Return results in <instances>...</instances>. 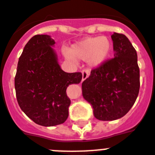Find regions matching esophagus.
<instances>
[{
    "instance_id": "obj_1",
    "label": "esophagus",
    "mask_w": 155,
    "mask_h": 155,
    "mask_svg": "<svg viewBox=\"0 0 155 155\" xmlns=\"http://www.w3.org/2000/svg\"><path fill=\"white\" fill-rule=\"evenodd\" d=\"M89 76V71L88 70H83L82 71V81H84L86 78H88Z\"/></svg>"
}]
</instances>
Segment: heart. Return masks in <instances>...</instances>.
Returning a JSON list of instances; mask_svg holds the SVG:
<instances>
[{
    "label": "heart",
    "mask_w": 155,
    "mask_h": 155,
    "mask_svg": "<svg viewBox=\"0 0 155 155\" xmlns=\"http://www.w3.org/2000/svg\"><path fill=\"white\" fill-rule=\"evenodd\" d=\"M113 45L107 37L85 38L77 41L69 48V59L86 60L91 68H98L110 57Z\"/></svg>",
    "instance_id": "obj_1"
}]
</instances>
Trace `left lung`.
I'll return each mask as SVG.
<instances>
[{
    "label": "left lung",
    "mask_w": 155,
    "mask_h": 155,
    "mask_svg": "<svg viewBox=\"0 0 155 155\" xmlns=\"http://www.w3.org/2000/svg\"><path fill=\"white\" fill-rule=\"evenodd\" d=\"M111 39L114 58L92 70L81 85L83 97L100 121H114L125 116L140 91L137 51L124 34L114 33Z\"/></svg>",
    "instance_id": "obj_1"
}]
</instances>
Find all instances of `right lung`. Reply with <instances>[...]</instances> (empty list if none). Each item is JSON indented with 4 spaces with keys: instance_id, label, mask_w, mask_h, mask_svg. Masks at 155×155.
Masks as SVG:
<instances>
[{
    "instance_id": "obj_1",
    "label": "right lung",
    "mask_w": 155,
    "mask_h": 155,
    "mask_svg": "<svg viewBox=\"0 0 155 155\" xmlns=\"http://www.w3.org/2000/svg\"><path fill=\"white\" fill-rule=\"evenodd\" d=\"M55 41L47 34L35 35L25 45L18 59L15 88L21 110L42 126H55L66 121L71 100L67 88L79 84L80 72L61 69L52 47Z\"/></svg>"
}]
</instances>
